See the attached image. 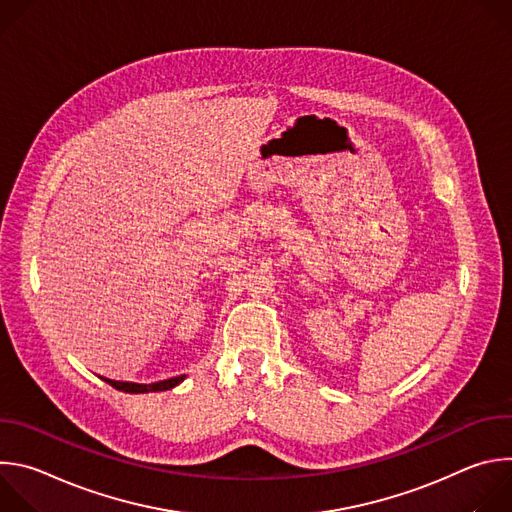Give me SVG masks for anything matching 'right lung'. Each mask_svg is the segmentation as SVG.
<instances>
[{
    "instance_id": "obj_1",
    "label": "right lung",
    "mask_w": 512,
    "mask_h": 512,
    "mask_svg": "<svg viewBox=\"0 0 512 512\" xmlns=\"http://www.w3.org/2000/svg\"><path fill=\"white\" fill-rule=\"evenodd\" d=\"M186 379V375L180 377H172L168 381H160V383H152V385H139V383H121V381H111L107 379V383L111 387H115L117 391H125V393H152V391H168L174 389L176 385H180Z\"/></svg>"
}]
</instances>
